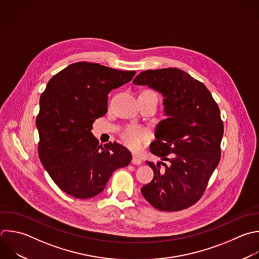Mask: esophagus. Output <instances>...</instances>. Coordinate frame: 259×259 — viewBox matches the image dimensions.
I'll list each match as a JSON object with an SVG mask.
<instances>
[{"label": "esophagus", "instance_id": "34e87169", "mask_svg": "<svg viewBox=\"0 0 259 259\" xmlns=\"http://www.w3.org/2000/svg\"><path fill=\"white\" fill-rule=\"evenodd\" d=\"M132 163H133L134 165H141V164H142V160H141L139 157H137V156H133Z\"/></svg>", "mask_w": 259, "mask_h": 259}]
</instances>
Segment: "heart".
I'll list each match as a JSON object with an SVG mask.
<instances>
[{
  "label": "heart",
  "mask_w": 259,
  "mask_h": 259,
  "mask_svg": "<svg viewBox=\"0 0 259 259\" xmlns=\"http://www.w3.org/2000/svg\"><path fill=\"white\" fill-rule=\"evenodd\" d=\"M121 139L123 143L131 149L139 150L145 143H147L151 139V134L148 130L141 126L130 125L121 135Z\"/></svg>",
  "instance_id": "b5f03b06"
}]
</instances>
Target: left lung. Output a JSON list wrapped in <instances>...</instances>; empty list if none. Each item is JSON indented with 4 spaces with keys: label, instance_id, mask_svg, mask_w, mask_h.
<instances>
[{
    "label": "left lung",
    "instance_id": "left-lung-1",
    "mask_svg": "<svg viewBox=\"0 0 259 259\" xmlns=\"http://www.w3.org/2000/svg\"><path fill=\"white\" fill-rule=\"evenodd\" d=\"M133 83L160 92L166 115L157 124L150 151L168 165L147 162L154 178L142 194L160 210L187 208L202 196L221 159L224 124L219 106L201 82L176 68L142 72Z\"/></svg>",
    "mask_w": 259,
    "mask_h": 259
}]
</instances>
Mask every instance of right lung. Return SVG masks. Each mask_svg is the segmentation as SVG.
<instances>
[{"mask_svg":"<svg viewBox=\"0 0 259 259\" xmlns=\"http://www.w3.org/2000/svg\"><path fill=\"white\" fill-rule=\"evenodd\" d=\"M135 75V71L80 62L49 81L36 117L38 155L67 194L91 198L105 188L116 169L130 164L132 154L125 147L110 142L103 148L91 130L95 119L107 112V94Z\"/></svg>","mask_w":259,"mask_h":259,"instance_id":"1","label":"right lung"}]
</instances>
